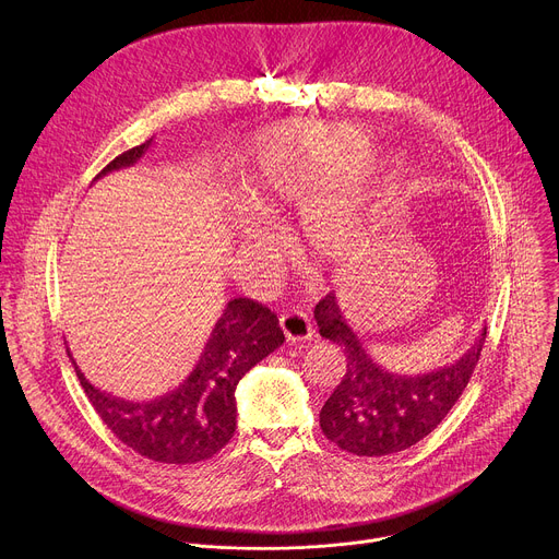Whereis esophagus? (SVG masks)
<instances>
[{
	"instance_id": "obj_1",
	"label": "esophagus",
	"mask_w": 559,
	"mask_h": 559,
	"mask_svg": "<svg viewBox=\"0 0 559 559\" xmlns=\"http://www.w3.org/2000/svg\"><path fill=\"white\" fill-rule=\"evenodd\" d=\"M281 328L287 336V341H307L311 338V323L305 311L294 309V311H285L281 313Z\"/></svg>"
}]
</instances>
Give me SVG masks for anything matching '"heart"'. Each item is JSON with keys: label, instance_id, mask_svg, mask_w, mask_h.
<instances>
[{"label": "heart", "instance_id": "heart-1", "mask_svg": "<svg viewBox=\"0 0 559 559\" xmlns=\"http://www.w3.org/2000/svg\"><path fill=\"white\" fill-rule=\"evenodd\" d=\"M371 136L354 123L287 121L259 134L238 156L236 177L246 205L276 218L296 205L298 241L313 263H332L349 248L365 210L389 179L386 154L369 152ZM243 241L265 254L272 234L241 221Z\"/></svg>", "mask_w": 559, "mask_h": 559}]
</instances>
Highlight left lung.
<instances>
[{
    "instance_id": "left-lung-1",
    "label": "left lung",
    "mask_w": 559,
    "mask_h": 559,
    "mask_svg": "<svg viewBox=\"0 0 559 559\" xmlns=\"http://www.w3.org/2000/svg\"><path fill=\"white\" fill-rule=\"evenodd\" d=\"M318 332L336 343L347 369L321 409V429L354 455H389L427 438L457 403L480 360L487 325L453 362L427 373H397L378 365L349 328L336 292L313 309Z\"/></svg>"
}]
</instances>
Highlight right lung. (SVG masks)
<instances>
[{
	"label": "right lung",
	"instance_id": "right-lung-1",
	"mask_svg": "<svg viewBox=\"0 0 559 559\" xmlns=\"http://www.w3.org/2000/svg\"><path fill=\"white\" fill-rule=\"evenodd\" d=\"M152 139L119 154L97 177L130 168ZM285 343L278 318L252 298L227 300L190 376L152 401H126L95 386L74 365L88 401L106 427L139 455L166 464H192L221 451L236 429V384Z\"/></svg>",
	"mask_w": 559,
	"mask_h": 559
}]
</instances>
